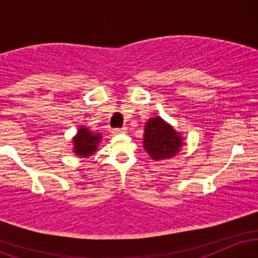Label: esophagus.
<instances>
[{
	"mask_svg": "<svg viewBox=\"0 0 258 258\" xmlns=\"http://www.w3.org/2000/svg\"><path fill=\"white\" fill-rule=\"evenodd\" d=\"M112 133H114V135H125V133H127V128H126V127H121V128H114V130H112Z\"/></svg>",
	"mask_w": 258,
	"mask_h": 258,
	"instance_id": "1",
	"label": "esophagus"
}]
</instances>
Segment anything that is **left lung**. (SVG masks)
Wrapping results in <instances>:
<instances>
[{"label": "left lung", "mask_w": 258, "mask_h": 258, "mask_svg": "<svg viewBox=\"0 0 258 258\" xmlns=\"http://www.w3.org/2000/svg\"><path fill=\"white\" fill-rule=\"evenodd\" d=\"M144 149L153 160L168 159L182 147V137L160 117H153L147 122L144 132Z\"/></svg>", "instance_id": "8db88e82"}]
</instances>
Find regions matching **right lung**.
I'll return each instance as SVG.
<instances>
[{
	"label": "right lung",
	"instance_id": "1",
	"mask_svg": "<svg viewBox=\"0 0 258 258\" xmlns=\"http://www.w3.org/2000/svg\"><path fill=\"white\" fill-rule=\"evenodd\" d=\"M99 133H92L87 128H80L75 139H74V146H75V153L80 156H90L96 152L97 144L100 141Z\"/></svg>",
	"mask_w": 258,
	"mask_h": 258
}]
</instances>
